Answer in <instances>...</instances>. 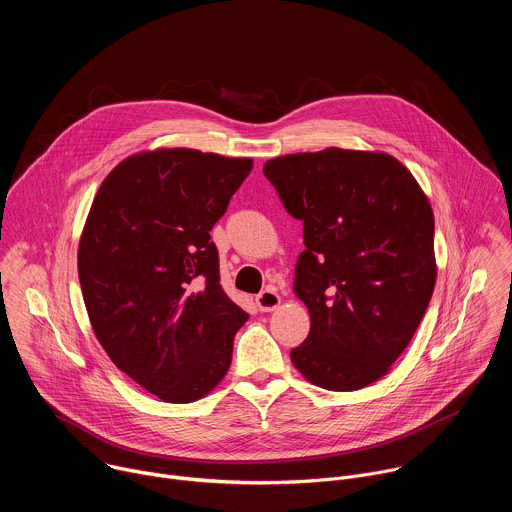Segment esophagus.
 <instances>
[{
    "mask_svg": "<svg viewBox=\"0 0 512 512\" xmlns=\"http://www.w3.org/2000/svg\"><path fill=\"white\" fill-rule=\"evenodd\" d=\"M255 304H257V308H259L261 312H273L275 308H279L281 298H279L277 291H273V289H263L261 294L255 298Z\"/></svg>",
    "mask_w": 512,
    "mask_h": 512,
    "instance_id": "obj_1",
    "label": "esophagus"
}]
</instances>
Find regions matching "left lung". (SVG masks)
Masks as SVG:
<instances>
[{
	"mask_svg": "<svg viewBox=\"0 0 512 512\" xmlns=\"http://www.w3.org/2000/svg\"><path fill=\"white\" fill-rule=\"evenodd\" d=\"M304 223L296 296L310 312L291 362L314 385L356 391L389 373L433 294V212L393 156L328 148L265 162Z\"/></svg>",
	"mask_w": 512,
	"mask_h": 512,
	"instance_id": "obj_1",
	"label": "left lung"
}]
</instances>
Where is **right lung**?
<instances>
[{
  "label": "right lung",
  "mask_w": 512,
  "mask_h": 512,
  "mask_svg": "<svg viewBox=\"0 0 512 512\" xmlns=\"http://www.w3.org/2000/svg\"><path fill=\"white\" fill-rule=\"evenodd\" d=\"M253 160L174 148L135 154L103 180L79 243V279L97 340L166 403L210 393L247 322L221 287L214 223Z\"/></svg>",
  "instance_id": "add662e5"
}]
</instances>
